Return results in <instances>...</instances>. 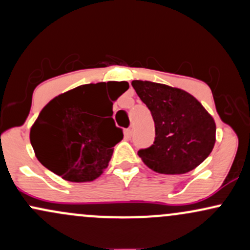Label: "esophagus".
Returning a JSON list of instances; mask_svg holds the SVG:
<instances>
[{
    "label": "esophagus",
    "mask_w": 250,
    "mask_h": 250,
    "mask_svg": "<svg viewBox=\"0 0 250 250\" xmlns=\"http://www.w3.org/2000/svg\"><path fill=\"white\" fill-rule=\"evenodd\" d=\"M133 133H134V128L130 127V128L127 129V131H125V135H127L128 137H131V136H133Z\"/></svg>",
    "instance_id": "obj_1"
}]
</instances>
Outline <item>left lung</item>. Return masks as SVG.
I'll return each instance as SVG.
<instances>
[{
  "label": "left lung",
  "instance_id": "8db88e82",
  "mask_svg": "<svg viewBox=\"0 0 250 250\" xmlns=\"http://www.w3.org/2000/svg\"><path fill=\"white\" fill-rule=\"evenodd\" d=\"M151 111L155 141L139 150L145 165L160 174H186L209 156L216 141L213 116L191 94L162 83L131 82Z\"/></svg>",
  "mask_w": 250,
  "mask_h": 250
}]
</instances>
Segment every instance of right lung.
Wrapping results in <instances>:
<instances>
[{
    "label": "right lung",
    "instance_id": "1",
    "mask_svg": "<svg viewBox=\"0 0 250 250\" xmlns=\"http://www.w3.org/2000/svg\"><path fill=\"white\" fill-rule=\"evenodd\" d=\"M111 84L108 110L100 115L105 82L76 87L45 104L30 129V142L40 162L70 182H90L108 167L114 149L123 139L113 117V102L128 90L129 83Z\"/></svg>",
    "mask_w": 250,
    "mask_h": 250
}]
</instances>
